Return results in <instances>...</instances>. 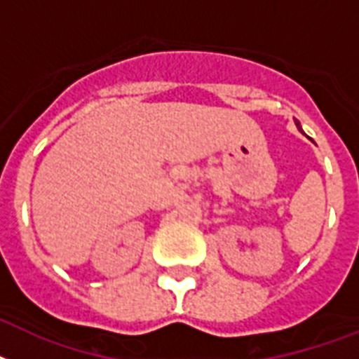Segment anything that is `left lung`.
Returning <instances> with one entry per match:
<instances>
[{
	"instance_id": "1",
	"label": "left lung",
	"mask_w": 359,
	"mask_h": 359,
	"mask_svg": "<svg viewBox=\"0 0 359 359\" xmlns=\"http://www.w3.org/2000/svg\"><path fill=\"white\" fill-rule=\"evenodd\" d=\"M295 123H297V127H299V130H301V133H302V129H301V123H299V121H295Z\"/></svg>"
}]
</instances>
